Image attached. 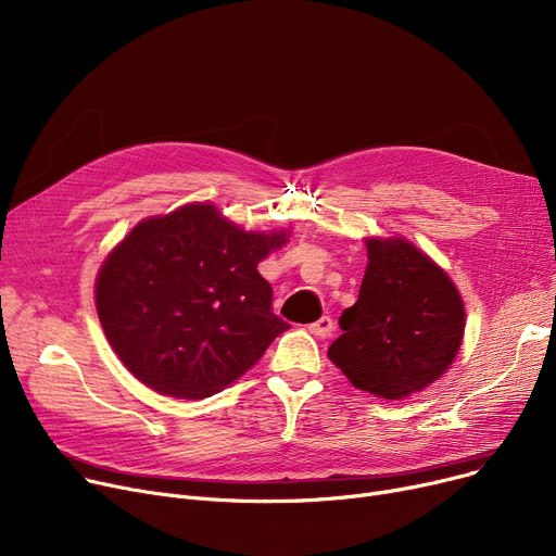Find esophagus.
Here are the masks:
<instances>
[{"label":"esophagus","mask_w":556,"mask_h":556,"mask_svg":"<svg viewBox=\"0 0 556 556\" xmlns=\"http://www.w3.org/2000/svg\"><path fill=\"white\" fill-rule=\"evenodd\" d=\"M308 331H311L313 336H317V338H329L331 331H333V319H331L329 315H323V317L317 319V323H313V325L308 327Z\"/></svg>","instance_id":"esophagus-1"}]
</instances>
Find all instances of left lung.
<instances>
[{"mask_svg": "<svg viewBox=\"0 0 556 556\" xmlns=\"http://www.w3.org/2000/svg\"><path fill=\"white\" fill-rule=\"evenodd\" d=\"M358 302L340 315L329 358L354 388L399 401L451 367L464 338V302L451 277L403 239H365Z\"/></svg>", "mask_w": 556, "mask_h": 556, "instance_id": "left-lung-1", "label": "left lung"}]
</instances>
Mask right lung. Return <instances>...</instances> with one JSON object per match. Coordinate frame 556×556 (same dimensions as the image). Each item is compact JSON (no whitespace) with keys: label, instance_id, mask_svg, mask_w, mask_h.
<instances>
[{"label":"right lung","instance_id":"add662e5","mask_svg":"<svg viewBox=\"0 0 556 556\" xmlns=\"http://www.w3.org/2000/svg\"><path fill=\"white\" fill-rule=\"evenodd\" d=\"M286 237L245 231L204 202L141 220L97 277L114 354L166 396L204 399L237 381L288 329L256 270Z\"/></svg>","mask_w":556,"mask_h":556}]
</instances>
